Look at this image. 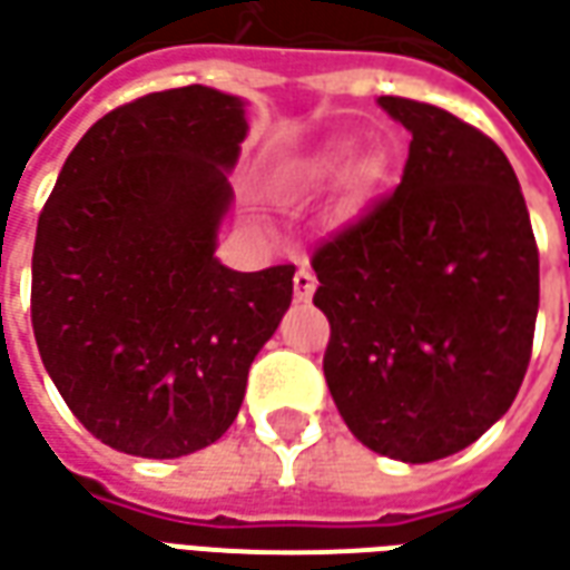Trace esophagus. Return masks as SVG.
<instances>
[{"label":"esophagus","instance_id":"1","mask_svg":"<svg viewBox=\"0 0 570 570\" xmlns=\"http://www.w3.org/2000/svg\"><path fill=\"white\" fill-rule=\"evenodd\" d=\"M314 286H317V281H314L312 268H298L296 277H293V289H296V298H312L314 296Z\"/></svg>","mask_w":570,"mask_h":570}]
</instances>
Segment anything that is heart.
Returning <instances> with one entry per match:
<instances>
[{"label":"heart","instance_id":"1","mask_svg":"<svg viewBox=\"0 0 570 570\" xmlns=\"http://www.w3.org/2000/svg\"><path fill=\"white\" fill-rule=\"evenodd\" d=\"M321 169H326V163H324V166H321Z\"/></svg>","mask_w":570,"mask_h":570}]
</instances>
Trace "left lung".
<instances>
[{
	"mask_svg": "<svg viewBox=\"0 0 570 570\" xmlns=\"http://www.w3.org/2000/svg\"><path fill=\"white\" fill-rule=\"evenodd\" d=\"M410 132L404 175L317 246L324 376L352 435L401 463L463 451L519 395L531 361L540 256L519 178L448 110L382 95Z\"/></svg>",
	"mask_w": 570,
	"mask_h": 570,
	"instance_id": "8db88e82",
	"label": "left lung"
}]
</instances>
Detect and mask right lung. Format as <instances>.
I'll use <instances>...</instances> for the list:
<instances>
[{
    "label": "right lung",
    "instance_id": "1",
    "mask_svg": "<svg viewBox=\"0 0 570 570\" xmlns=\"http://www.w3.org/2000/svg\"><path fill=\"white\" fill-rule=\"evenodd\" d=\"M246 132L237 95H145L82 135L39 216L36 345L114 451L175 460L218 441L293 302V265L246 274L216 256Z\"/></svg>",
    "mask_w": 570,
    "mask_h": 570
}]
</instances>
